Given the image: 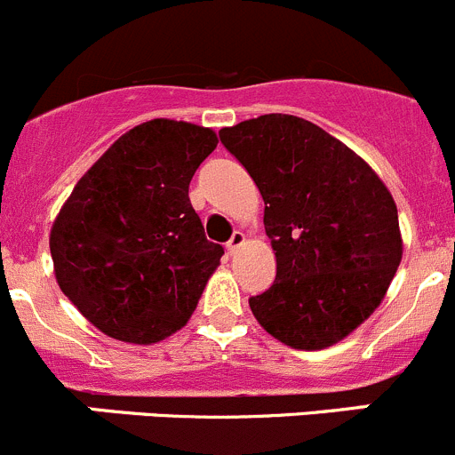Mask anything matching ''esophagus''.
I'll use <instances>...</instances> for the list:
<instances>
[{
	"label": "esophagus",
	"mask_w": 455,
	"mask_h": 455,
	"mask_svg": "<svg viewBox=\"0 0 455 455\" xmlns=\"http://www.w3.org/2000/svg\"><path fill=\"white\" fill-rule=\"evenodd\" d=\"M244 240H247V237H244V233L242 231H235L231 235V240L227 242V249H228V253H235L237 249L242 247V244H244Z\"/></svg>",
	"instance_id": "obj_1"
}]
</instances>
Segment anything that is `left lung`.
I'll list each match as a JSON object with an SVG mask.
<instances>
[{
	"mask_svg": "<svg viewBox=\"0 0 455 455\" xmlns=\"http://www.w3.org/2000/svg\"><path fill=\"white\" fill-rule=\"evenodd\" d=\"M265 199L274 285L253 316L296 350H323L379 307L402 262L393 195L346 143L305 118L265 114L220 130Z\"/></svg>",
	"mask_w": 455,
	"mask_h": 455,
	"instance_id": "8db88e82",
	"label": "left lung"
}]
</instances>
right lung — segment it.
I'll use <instances>...</instances> for the list:
<instances>
[{
  "label": "right lung",
  "instance_id": "obj_1",
  "mask_svg": "<svg viewBox=\"0 0 455 455\" xmlns=\"http://www.w3.org/2000/svg\"><path fill=\"white\" fill-rule=\"evenodd\" d=\"M218 146L211 127L152 118L80 177L51 227L62 294L103 334L150 346L188 323L224 249L188 197Z\"/></svg>",
  "mask_w": 455,
  "mask_h": 455
}]
</instances>
